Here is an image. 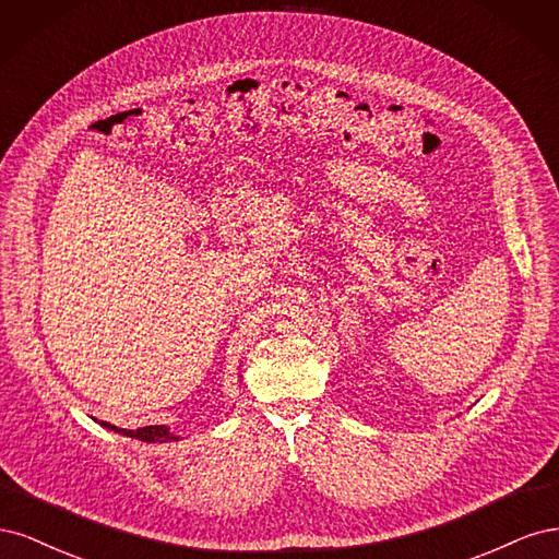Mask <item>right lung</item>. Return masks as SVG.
Returning a JSON list of instances; mask_svg holds the SVG:
<instances>
[{
    "instance_id": "1",
    "label": "right lung",
    "mask_w": 559,
    "mask_h": 559,
    "mask_svg": "<svg viewBox=\"0 0 559 559\" xmlns=\"http://www.w3.org/2000/svg\"><path fill=\"white\" fill-rule=\"evenodd\" d=\"M105 427L116 431V433H123V436H130V438H140V441H146V443H167V441H179V438L175 433H170V429L163 427V425H156V427H142V429H118L114 425H107Z\"/></svg>"
}]
</instances>
